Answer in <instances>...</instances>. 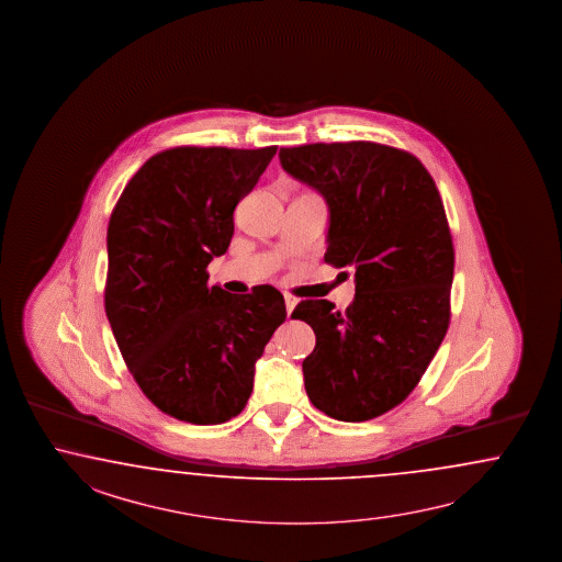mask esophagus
Returning a JSON list of instances; mask_svg holds the SVG:
<instances>
[{"label": "esophagus", "mask_w": 562, "mask_h": 562, "mask_svg": "<svg viewBox=\"0 0 562 562\" xmlns=\"http://www.w3.org/2000/svg\"><path fill=\"white\" fill-rule=\"evenodd\" d=\"M295 304H297V300L290 295V293H285V308H288V316H291V312L295 308Z\"/></svg>", "instance_id": "34e87169"}]
</instances>
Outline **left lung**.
<instances>
[{
  "instance_id": "8db88e82",
  "label": "left lung",
  "mask_w": 562,
  "mask_h": 562,
  "mask_svg": "<svg viewBox=\"0 0 562 562\" xmlns=\"http://www.w3.org/2000/svg\"><path fill=\"white\" fill-rule=\"evenodd\" d=\"M279 159L325 196V262L356 271L345 312L304 300L291 314L316 335L306 393L341 422L382 416L416 389L451 321L453 237L438 188L412 153L379 143L291 146Z\"/></svg>"
}]
</instances>
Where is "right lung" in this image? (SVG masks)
<instances>
[{
	"mask_svg": "<svg viewBox=\"0 0 562 562\" xmlns=\"http://www.w3.org/2000/svg\"><path fill=\"white\" fill-rule=\"evenodd\" d=\"M277 146H176L150 157L108 227L105 312L146 398L188 424H223L248 403L254 363L288 318L272 285L232 295L209 285L234 211Z\"/></svg>",
	"mask_w": 562,
	"mask_h": 562,
	"instance_id": "right-lung-1",
	"label": "right lung"
}]
</instances>
